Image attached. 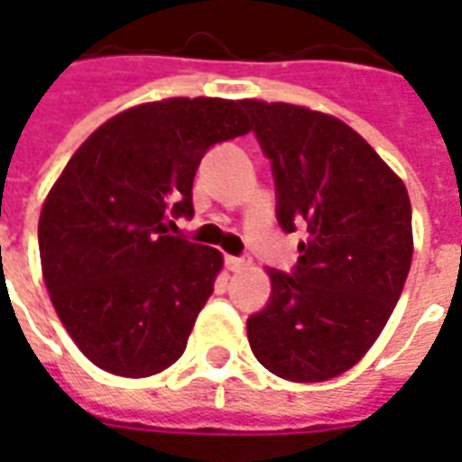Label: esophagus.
<instances>
[{"label":"esophagus","mask_w":462,"mask_h":462,"mask_svg":"<svg viewBox=\"0 0 462 462\" xmlns=\"http://www.w3.org/2000/svg\"><path fill=\"white\" fill-rule=\"evenodd\" d=\"M225 264H227V270L230 272H242L250 267L252 262L247 257H225Z\"/></svg>","instance_id":"obj_1"}]
</instances>
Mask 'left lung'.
Here are the masks:
<instances>
[{
  "instance_id": "left-lung-1",
  "label": "left lung",
  "mask_w": 462,
  "mask_h": 462,
  "mask_svg": "<svg viewBox=\"0 0 462 462\" xmlns=\"http://www.w3.org/2000/svg\"><path fill=\"white\" fill-rule=\"evenodd\" d=\"M270 155L282 230L304 225L294 274L267 270L272 300L247 319L274 376L319 383L356 366L381 337L413 257L403 180L351 125L307 106L245 98Z\"/></svg>"
}]
</instances>
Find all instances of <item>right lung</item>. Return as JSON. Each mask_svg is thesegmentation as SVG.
Listing matches in <instances>:
<instances>
[{
  "mask_svg": "<svg viewBox=\"0 0 462 462\" xmlns=\"http://www.w3.org/2000/svg\"><path fill=\"white\" fill-rule=\"evenodd\" d=\"M250 133L240 101L162 98L125 108L66 162L39 215L42 274L59 319L91 364L145 378L185 351L222 252L165 235L192 215L205 151Z\"/></svg>",
  "mask_w": 462,
  "mask_h": 462,
  "instance_id": "add662e5",
  "label": "right lung"
}]
</instances>
